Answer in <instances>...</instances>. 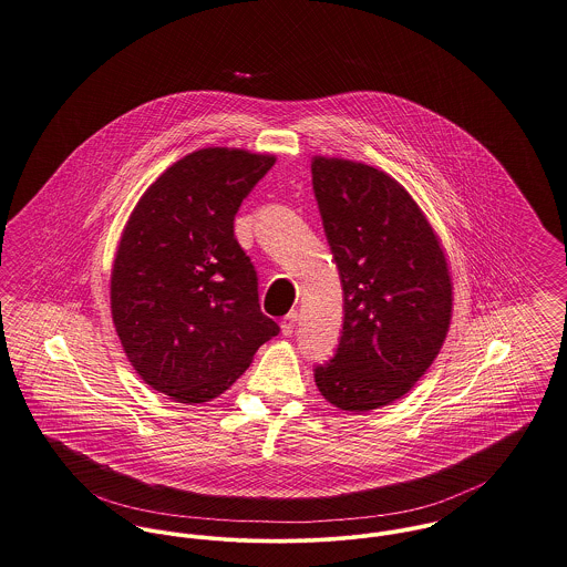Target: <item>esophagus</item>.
<instances>
[{"instance_id":"esophagus-1","label":"esophagus","mask_w":567,"mask_h":567,"mask_svg":"<svg viewBox=\"0 0 567 567\" xmlns=\"http://www.w3.org/2000/svg\"><path fill=\"white\" fill-rule=\"evenodd\" d=\"M296 326H298V310H289L282 321H280V328H282V334L285 337H291L296 332Z\"/></svg>"}]
</instances>
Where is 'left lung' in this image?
I'll list each match as a JSON object with an SVG mask.
<instances>
[{"instance_id": "1", "label": "left lung", "mask_w": 567, "mask_h": 567, "mask_svg": "<svg viewBox=\"0 0 567 567\" xmlns=\"http://www.w3.org/2000/svg\"><path fill=\"white\" fill-rule=\"evenodd\" d=\"M312 189L343 287V332L315 367L319 392L369 412L414 386L444 343L451 276L430 221L389 175L315 157Z\"/></svg>"}]
</instances>
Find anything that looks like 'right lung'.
Wrapping results in <instances>:
<instances>
[{
  "label": "right lung",
  "instance_id": "obj_1",
  "mask_svg": "<svg viewBox=\"0 0 567 567\" xmlns=\"http://www.w3.org/2000/svg\"><path fill=\"white\" fill-rule=\"evenodd\" d=\"M276 157L203 148L171 166L135 205L112 269V317L140 378L178 403L226 391L280 332L235 237L244 198Z\"/></svg>",
  "mask_w": 567,
  "mask_h": 567
}]
</instances>
